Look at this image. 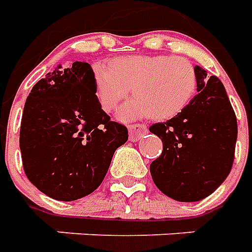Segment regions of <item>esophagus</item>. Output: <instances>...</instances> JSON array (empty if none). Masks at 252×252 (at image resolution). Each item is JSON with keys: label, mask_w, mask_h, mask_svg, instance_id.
Returning a JSON list of instances; mask_svg holds the SVG:
<instances>
[{"label": "esophagus", "mask_w": 252, "mask_h": 252, "mask_svg": "<svg viewBox=\"0 0 252 252\" xmlns=\"http://www.w3.org/2000/svg\"><path fill=\"white\" fill-rule=\"evenodd\" d=\"M146 132H147V126L144 124H131L129 126V140L131 142L140 140Z\"/></svg>", "instance_id": "34e87169"}]
</instances>
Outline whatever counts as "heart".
<instances>
[{"label":"heart","mask_w":252,"mask_h":252,"mask_svg":"<svg viewBox=\"0 0 252 252\" xmlns=\"http://www.w3.org/2000/svg\"><path fill=\"white\" fill-rule=\"evenodd\" d=\"M197 86L194 66L173 55L119 58L109 68H94V89L105 112H113L132 89L136 98L121 108V119L148 115L154 120H169L190 104Z\"/></svg>","instance_id":"1"}]
</instances>
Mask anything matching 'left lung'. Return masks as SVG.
Returning a JSON list of instances; mask_svg holds the SVG:
<instances>
[{
  "instance_id": "obj_1",
  "label": "left lung",
  "mask_w": 252,
  "mask_h": 252,
  "mask_svg": "<svg viewBox=\"0 0 252 252\" xmlns=\"http://www.w3.org/2000/svg\"><path fill=\"white\" fill-rule=\"evenodd\" d=\"M194 68L198 94L175 117L150 126L163 143L160 157L150 166L154 182L181 202L202 200L225 181L238 137L236 116L221 81Z\"/></svg>"
}]
</instances>
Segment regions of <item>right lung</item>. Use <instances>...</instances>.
Instances as JSON below:
<instances>
[{"mask_svg":"<svg viewBox=\"0 0 252 252\" xmlns=\"http://www.w3.org/2000/svg\"><path fill=\"white\" fill-rule=\"evenodd\" d=\"M126 140V126L101 109L89 63L58 66L27 97L20 128L23 166L28 180L54 200L93 193Z\"/></svg>","mask_w":252,"mask_h":252,"instance_id":"right-lung-1","label":"right lung"}]
</instances>
